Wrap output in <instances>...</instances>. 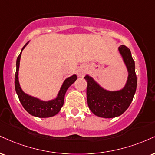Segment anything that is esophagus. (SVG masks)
<instances>
[{
    "mask_svg": "<svg viewBox=\"0 0 155 155\" xmlns=\"http://www.w3.org/2000/svg\"><path fill=\"white\" fill-rule=\"evenodd\" d=\"M77 75H78V76H79V77L83 76L84 75V71L82 68H79L77 71Z\"/></svg>",
    "mask_w": 155,
    "mask_h": 155,
    "instance_id": "1",
    "label": "esophagus"
}]
</instances>
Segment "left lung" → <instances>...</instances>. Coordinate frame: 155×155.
I'll return each mask as SVG.
<instances>
[{
  "label": "left lung",
  "mask_w": 155,
  "mask_h": 155,
  "mask_svg": "<svg viewBox=\"0 0 155 155\" xmlns=\"http://www.w3.org/2000/svg\"><path fill=\"white\" fill-rule=\"evenodd\" d=\"M128 71V78L123 89L109 91L102 88L92 76L86 75L87 81V104L90 110L98 117L111 118L122 115L131 105L137 89V79L135 63L130 50L125 45L118 48Z\"/></svg>",
  "instance_id": "1"
}]
</instances>
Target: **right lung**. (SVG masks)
<instances>
[{
	"instance_id": "add662e5",
	"label": "right lung",
	"mask_w": 155,
	"mask_h": 155,
	"mask_svg": "<svg viewBox=\"0 0 155 155\" xmlns=\"http://www.w3.org/2000/svg\"><path fill=\"white\" fill-rule=\"evenodd\" d=\"M28 43L29 42H27L22 48L21 53L19 54L16 60V71L15 74V89H16V94L22 106L30 115L38 117V118H49V117L54 116L59 113L61 107H63L65 94H66L67 89L69 88L72 84L75 82L77 76L76 74H74L65 79L56 98L49 100V101H43L39 98L26 94L20 87L19 81H18V69H19L21 52Z\"/></svg>"
}]
</instances>
